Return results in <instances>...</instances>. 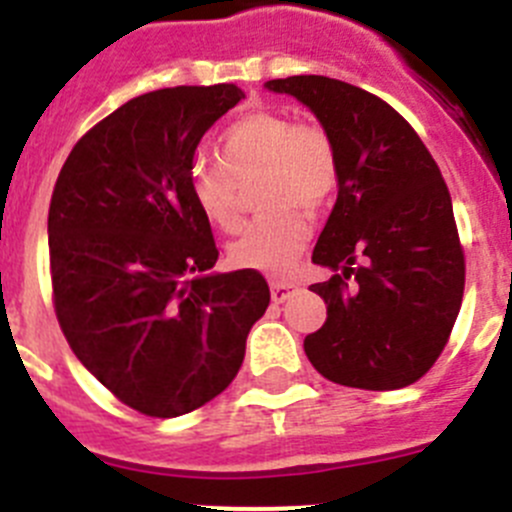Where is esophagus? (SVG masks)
<instances>
[{
    "mask_svg": "<svg viewBox=\"0 0 512 512\" xmlns=\"http://www.w3.org/2000/svg\"><path fill=\"white\" fill-rule=\"evenodd\" d=\"M269 287H271V300L277 302V305L295 292V282H284V279H271Z\"/></svg>",
    "mask_w": 512,
    "mask_h": 512,
    "instance_id": "1",
    "label": "esophagus"
}]
</instances>
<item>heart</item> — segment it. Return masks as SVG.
Listing matches in <instances>:
<instances>
[{
    "instance_id": "b5f03b06",
    "label": "heart",
    "mask_w": 512,
    "mask_h": 512,
    "mask_svg": "<svg viewBox=\"0 0 512 512\" xmlns=\"http://www.w3.org/2000/svg\"><path fill=\"white\" fill-rule=\"evenodd\" d=\"M217 166L194 164L189 197L210 228L235 233L241 228V189L256 181V205L266 210L238 241L228 259L238 269L287 274L310 238L302 210L318 212L338 189V151L320 122L292 120L287 112L253 110L228 125L217 140Z\"/></svg>"
}]
</instances>
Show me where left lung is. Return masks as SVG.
I'll list each match as a JSON object with an SVG mask.
<instances>
[{
  "instance_id": "1",
  "label": "left lung",
  "mask_w": 512,
  "mask_h": 512,
  "mask_svg": "<svg viewBox=\"0 0 512 512\" xmlns=\"http://www.w3.org/2000/svg\"><path fill=\"white\" fill-rule=\"evenodd\" d=\"M266 87L318 115L341 166L336 207L312 251V264L336 274L310 287L328 318L305 338L307 359L343 387H408L441 356L464 297V246L441 169L377 94L328 76Z\"/></svg>"
}]
</instances>
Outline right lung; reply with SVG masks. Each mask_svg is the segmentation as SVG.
Wrapping results in <instances>:
<instances>
[{"label":"right lung","mask_w":512,"mask_h":512,"mask_svg":"<svg viewBox=\"0 0 512 512\" xmlns=\"http://www.w3.org/2000/svg\"><path fill=\"white\" fill-rule=\"evenodd\" d=\"M241 99L235 84L140 94L76 140L53 187L58 325L76 359L151 418L220 395L271 300L259 271L207 274L217 246L187 184L202 135Z\"/></svg>","instance_id":"obj_1"}]
</instances>
